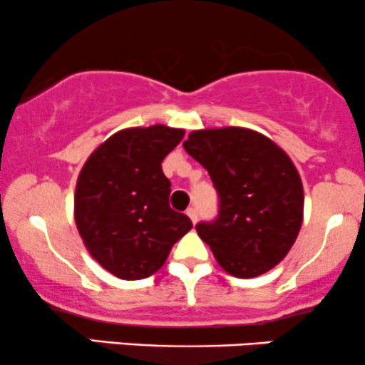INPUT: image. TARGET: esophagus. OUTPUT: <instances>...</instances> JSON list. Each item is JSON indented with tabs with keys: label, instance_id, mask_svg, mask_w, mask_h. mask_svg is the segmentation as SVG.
I'll list each match as a JSON object with an SVG mask.
<instances>
[{
	"label": "esophagus",
	"instance_id": "esophagus-1",
	"mask_svg": "<svg viewBox=\"0 0 365 365\" xmlns=\"http://www.w3.org/2000/svg\"><path fill=\"white\" fill-rule=\"evenodd\" d=\"M187 216L188 217H190V221H192V223H197V211H195V207H188L187 209Z\"/></svg>",
	"mask_w": 365,
	"mask_h": 365
}]
</instances>
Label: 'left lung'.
I'll list each match as a JSON object with an SVG mask.
<instances>
[{
  "label": "left lung",
  "instance_id": "obj_1",
  "mask_svg": "<svg viewBox=\"0 0 365 365\" xmlns=\"http://www.w3.org/2000/svg\"><path fill=\"white\" fill-rule=\"evenodd\" d=\"M183 148L207 170L220 195L217 220L195 226L217 264L237 278L273 269L304 220L302 180L290 156L244 127L194 130Z\"/></svg>",
  "mask_w": 365,
  "mask_h": 365
}]
</instances>
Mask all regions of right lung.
I'll return each instance as SVG.
<instances>
[{
  "label": "right lung",
  "instance_id": "obj_1",
  "mask_svg": "<svg viewBox=\"0 0 365 365\" xmlns=\"http://www.w3.org/2000/svg\"><path fill=\"white\" fill-rule=\"evenodd\" d=\"M185 135L166 125L113 133L87 158L77 178L73 216L91 257L120 279L154 274L192 221L170 207L161 163Z\"/></svg>",
  "mask_w": 365,
  "mask_h": 365
}]
</instances>
